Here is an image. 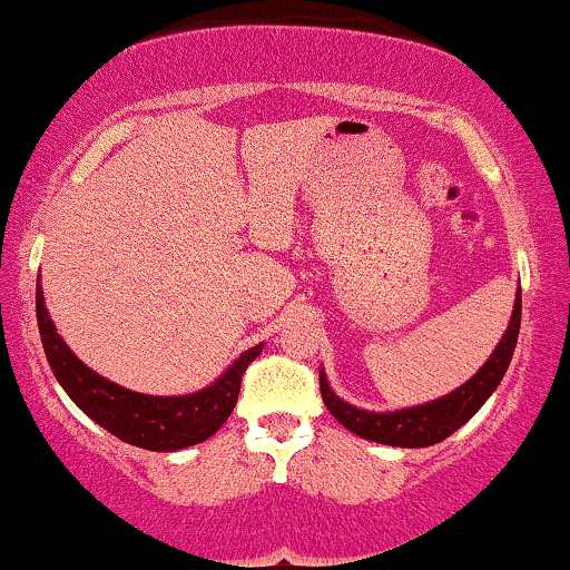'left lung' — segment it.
<instances>
[{"label": "left lung", "mask_w": 570, "mask_h": 570, "mask_svg": "<svg viewBox=\"0 0 570 570\" xmlns=\"http://www.w3.org/2000/svg\"><path fill=\"white\" fill-rule=\"evenodd\" d=\"M518 328H521V289H518L513 315H510L508 331L502 334L492 357L481 365L473 379H468L463 386L450 392L446 397H439L426 405H415L394 413H373V410H360L342 397H336L334 389L328 386L326 373L321 371V397L326 402L328 413L350 429L352 434L368 439V442L389 444V446H431L442 442L450 434L471 421L479 413L481 405L492 397V392L500 386L505 376L510 360H513Z\"/></svg>", "instance_id": "1"}]
</instances>
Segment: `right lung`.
Here are the masks:
<instances>
[{
  "label": "right lung",
  "instance_id": "1",
  "mask_svg": "<svg viewBox=\"0 0 570 570\" xmlns=\"http://www.w3.org/2000/svg\"><path fill=\"white\" fill-rule=\"evenodd\" d=\"M36 321H39L49 368L55 371V379L60 381L68 397L112 436L153 452H176L210 439L232 415L247 365L263 352V344H255L242 357H236L215 384L199 392L181 397H155L112 384L83 365L57 334L47 313L41 284H36Z\"/></svg>",
  "mask_w": 570,
  "mask_h": 570
}]
</instances>
